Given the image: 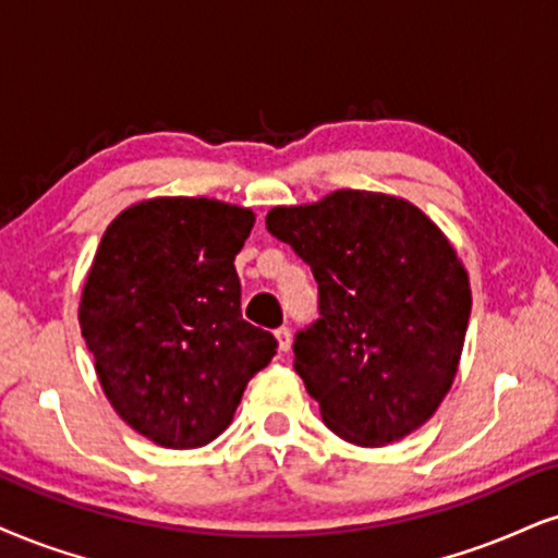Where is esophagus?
Wrapping results in <instances>:
<instances>
[{
	"instance_id": "obj_1",
	"label": "esophagus",
	"mask_w": 558,
	"mask_h": 558,
	"mask_svg": "<svg viewBox=\"0 0 558 558\" xmlns=\"http://www.w3.org/2000/svg\"><path fill=\"white\" fill-rule=\"evenodd\" d=\"M274 336H277V341H279V352H290V347H292V331L287 326H281V328H277V331H274Z\"/></svg>"
}]
</instances>
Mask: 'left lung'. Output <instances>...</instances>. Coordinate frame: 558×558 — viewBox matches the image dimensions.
<instances>
[{
	"label": "left lung",
	"mask_w": 558,
	"mask_h": 558,
	"mask_svg": "<svg viewBox=\"0 0 558 558\" xmlns=\"http://www.w3.org/2000/svg\"><path fill=\"white\" fill-rule=\"evenodd\" d=\"M266 227L318 281L320 318L294 336V369L328 429L360 447L418 429L456 380L471 318L450 240L405 198L352 189L274 206Z\"/></svg>",
	"instance_id": "obj_1"
}]
</instances>
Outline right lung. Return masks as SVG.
<instances>
[{
  "instance_id": "obj_1",
  "label": "right lung",
  "mask_w": 558,
  "mask_h": 558,
  "mask_svg": "<svg viewBox=\"0 0 558 558\" xmlns=\"http://www.w3.org/2000/svg\"><path fill=\"white\" fill-rule=\"evenodd\" d=\"M256 215L217 198L162 196L102 232L80 328L102 393L123 422L173 450L230 426L277 339L240 313L235 256Z\"/></svg>"
}]
</instances>
